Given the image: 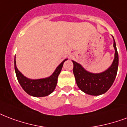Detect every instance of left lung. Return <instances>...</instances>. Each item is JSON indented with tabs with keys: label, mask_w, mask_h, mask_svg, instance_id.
Segmentation results:
<instances>
[{
	"label": "left lung",
	"mask_w": 127,
	"mask_h": 127,
	"mask_svg": "<svg viewBox=\"0 0 127 127\" xmlns=\"http://www.w3.org/2000/svg\"><path fill=\"white\" fill-rule=\"evenodd\" d=\"M115 50V59L109 69L101 73L93 74L87 72L81 64L72 61L73 73L77 86L85 93L91 95H100L106 93L111 88L117 76L119 66V55L114 40Z\"/></svg>",
	"instance_id": "1"
}]
</instances>
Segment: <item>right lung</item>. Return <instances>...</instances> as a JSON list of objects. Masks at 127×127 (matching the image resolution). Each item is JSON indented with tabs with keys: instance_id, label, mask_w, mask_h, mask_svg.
<instances>
[{
	"instance_id": "obj_1",
	"label": "right lung",
	"mask_w": 127,
	"mask_h": 127,
	"mask_svg": "<svg viewBox=\"0 0 127 127\" xmlns=\"http://www.w3.org/2000/svg\"><path fill=\"white\" fill-rule=\"evenodd\" d=\"M67 59L64 60L58 67L53 74L48 78L42 79H37V80H32L26 78L19 70L17 69L16 66V61L14 59V69L16 72V77L18 79V83L22 87L24 91L29 95L36 96V97H41L48 96L52 93L55 87L57 86L58 76L61 71L62 67L63 66V63Z\"/></svg>"
}]
</instances>
